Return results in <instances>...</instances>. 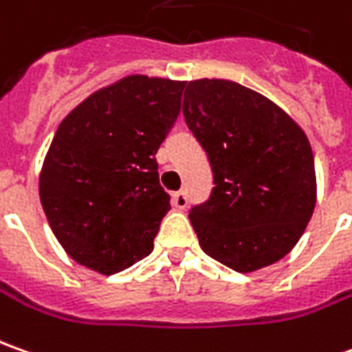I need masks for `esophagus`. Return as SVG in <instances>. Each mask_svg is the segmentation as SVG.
Returning <instances> with one entry per match:
<instances>
[{
  "label": "esophagus",
  "mask_w": 352,
  "mask_h": 352,
  "mask_svg": "<svg viewBox=\"0 0 352 352\" xmlns=\"http://www.w3.org/2000/svg\"><path fill=\"white\" fill-rule=\"evenodd\" d=\"M188 204V197L185 190H177L175 195H173V206L179 208V210H185Z\"/></svg>",
  "instance_id": "obj_1"
}]
</instances>
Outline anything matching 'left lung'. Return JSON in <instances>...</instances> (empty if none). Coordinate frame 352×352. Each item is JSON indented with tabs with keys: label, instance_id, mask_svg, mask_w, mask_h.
Returning <instances> with one entry per match:
<instances>
[{
	"label": "left lung",
	"instance_id": "obj_1",
	"mask_svg": "<svg viewBox=\"0 0 352 352\" xmlns=\"http://www.w3.org/2000/svg\"><path fill=\"white\" fill-rule=\"evenodd\" d=\"M183 116L212 167L188 218L206 255L237 273L283 259L316 206L314 153L280 107L228 79L188 81Z\"/></svg>",
	"mask_w": 352,
	"mask_h": 352
}]
</instances>
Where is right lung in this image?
I'll list each match as a JSON object with an SVG mask.
<instances>
[{"label": "right lung", "mask_w": 352, "mask_h": 352, "mask_svg": "<svg viewBox=\"0 0 352 352\" xmlns=\"http://www.w3.org/2000/svg\"><path fill=\"white\" fill-rule=\"evenodd\" d=\"M185 81L130 76L62 120L38 181L44 214L79 265L115 274L152 253L169 206L155 153L181 111Z\"/></svg>", "instance_id": "1"}]
</instances>
